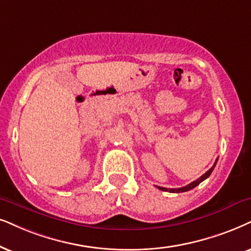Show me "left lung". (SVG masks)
I'll return each instance as SVG.
<instances>
[{"label":"left lung","instance_id":"left-lung-1","mask_svg":"<svg viewBox=\"0 0 251 251\" xmlns=\"http://www.w3.org/2000/svg\"><path fill=\"white\" fill-rule=\"evenodd\" d=\"M217 162H218V158H217V161H215V162H214L213 166H212L211 169H208L207 171H206L204 175L199 177L198 179L193 180L192 183L188 184V185L183 186V188H178V189H167V188H162V186H156V188L160 189V190H162V191H168V192H171V193H179V192L189 191V190H192L193 188H196L197 185H199V184H201V183L202 182V180H205L206 178H208V177H210V175L212 174V171H213V169H214V167H215V164H217Z\"/></svg>","mask_w":251,"mask_h":251}]
</instances>
